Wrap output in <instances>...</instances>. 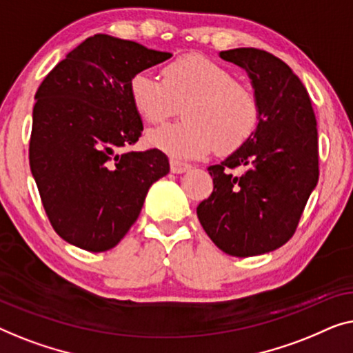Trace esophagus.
Wrapping results in <instances>:
<instances>
[{
    "label": "esophagus",
    "mask_w": 353,
    "mask_h": 353,
    "mask_svg": "<svg viewBox=\"0 0 353 353\" xmlns=\"http://www.w3.org/2000/svg\"><path fill=\"white\" fill-rule=\"evenodd\" d=\"M170 163H171V171L174 172V174H182V172H185L192 168L188 163H183L181 160H171Z\"/></svg>",
    "instance_id": "obj_1"
}]
</instances>
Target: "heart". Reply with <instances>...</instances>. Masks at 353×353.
<instances>
[{"instance_id": "obj_1", "label": "heart", "mask_w": 353, "mask_h": 353, "mask_svg": "<svg viewBox=\"0 0 353 353\" xmlns=\"http://www.w3.org/2000/svg\"><path fill=\"white\" fill-rule=\"evenodd\" d=\"M134 110L158 125L183 105L185 120L158 128L148 142L174 157L198 158L211 150L232 153L259 126L261 103L248 84L227 67L200 54H187L163 68V78L143 70L129 79Z\"/></svg>"}]
</instances>
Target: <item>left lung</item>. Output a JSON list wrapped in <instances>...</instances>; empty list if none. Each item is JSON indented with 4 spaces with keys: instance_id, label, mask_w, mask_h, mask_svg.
Segmentation results:
<instances>
[{
    "instance_id": "left-lung-1",
    "label": "left lung",
    "mask_w": 353,
    "mask_h": 353,
    "mask_svg": "<svg viewBox=\"0 0 353 353\" xmlns=\"http://www.w3.org/2000/svg\"><path fill=\"white\" fill-rule=\"evenodd\" d=\"M219 56L245 68L261 103V120L245 145L210 166L212 193L196 216L212 243L236 257L259 256L294 235L319 182V132L309 92L274 54L256 48ZM240 167L243 175L231 171Z\"/></svg>"
}]
</instances>
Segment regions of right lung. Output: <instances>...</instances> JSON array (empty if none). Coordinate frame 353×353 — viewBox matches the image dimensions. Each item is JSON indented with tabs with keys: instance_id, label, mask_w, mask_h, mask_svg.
Masks as SVG:
<instances>
[{
	"instance_id": "add662e5",
	"label": "right lung",
	"mask_w": 353,
	"mask_h": 353,
	"mask_svg": "<svg viewBox=\"0 0 353 353\" xmlns=\"http://www.w3.org/2000/svg\"><path fill=\"white\" fill-rule=\"evenodd\" d=\"M170 52L110 34L84 39L48 73L37 91L30 170L57 235L102 252L137 221L148 188L170 172L165 153L129 152L142 120L129 79Z\"/></svg>"
}]
</instances>
